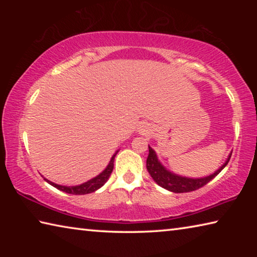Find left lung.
I'll return each instance as SVG.
<instances>
[{"mask_svg": "<svg viewBox=\"0 0 257 257\" xmlns=\"http://www.w3.org/2000/svg\"><path fill=\"white\" fill-rule=\"evenodd\" d=\"M149 150V156H147L146 160L147 171H149L151 177L153 178L156 184L163 187L165 189L173 191V193H189V191L197 190L201 188V187L205 186L213 179V178H215V176H217L221 171H222V169L228 164L230 158H231V154H230L227 162H225L216 172L213 173V175L206 178H201V179H189V178L176 176L173 175V173L169 172L168 170H165L162 167V164L158 161L155 152L152 150L150 146Z\"/></svg>", "mask_w": 257, "mask_h": 257, "instance_id": "left-lung-1", "label": "left lung"}]
</instances>
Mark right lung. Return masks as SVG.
Here are the masks:
<instances>
[{"label": "right lung", "instance_id": "1", "mask_svg": "<svg viewBox=\"0 0 257 257\" xmlns=\"http://www.w3.org/2000/svg\"><path fill=\"white\" fill-rule=\"evenodd\" d=\"M116 153L112 156V159L110 161V163L106 167L105 170H104L101 175H98L97 177L93 178L92 180L85 182V184L79 185V186H72V187H67V186H60V185H56L54 182L49 181L47 179H45L47 182H49L50 185H52L55 188H58L60 190L64 191V193H68V194H72V195H85V194H89V193H93V191L97 190L98 188H101V187L105 184L107 181L108 177L111 176V173L113 171V167H114V158H115Z\"/></svg>", "mask_w": 257, "mask_h": 257}]
</instances>
